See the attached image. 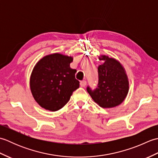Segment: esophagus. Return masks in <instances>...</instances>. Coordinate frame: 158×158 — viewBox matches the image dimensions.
<instances>
[{
	"label": "esophagus",
	"mask_w": 158,
	"mask_h": 158,
	"mask_svg": "<svg viewBox=\"0 0 158 158\" xmlns=\"http://www.w3.org/2000/svg\"><path fill=\"white\" fill-rule=\"evenodd\" d=\"M86 84H87V82L86 81H85V80H83V81L80 82V85H81V87H85Z\"/></svg>",
	"instance_id": "1"
}]
</instances>
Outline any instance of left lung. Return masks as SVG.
<instances>
[{"label":"left lung","mask_w":158,"mask_h":158,"mask_svg":"<svg viewBox=\"0 0 158 158\" xmlns=\"http://www.w3.org/2000/svg\"><path fill=\"white\" fill-rule=\"evenodd\" d=\"M103 63L98 67V83L92 89L87 87V91L99 106L112 108L120 105L128 92V81L121 64L112 58L102 56Z\"/></svg>","instance_id":"left-lung-1"}]
</instances>
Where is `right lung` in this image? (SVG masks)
Returning a JSON list of instances; mask_svg holds the SVG:
<instances>
[{
    "instance_id": "add662e5",
    "label": "right lung",
    "mask_w": 158,
    "mask_h": 158,
    "mask_svg": "<svg viewBox=\"0 0 158 158\" xmlns=\"http://www.w3.org/2000/svg\"><path fill=\"white\" fill-rule=\"evenodd\" d=\"M73 60L70 56L53 53L35 65L30 86L35 100L43 108L51 111L62 109L79 88V81L75 79L77 70L70 67Z\"/></svg>"
}]
</instances>
